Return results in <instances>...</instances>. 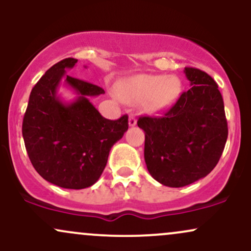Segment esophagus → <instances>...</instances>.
Here are the masks:
<instances>
[{
  "label": "esophagus",
  "mask_w": 251,
  "mask_h": 251,
  "mask_svg": "<svg viewBox=\"0 0 251 251\" xmlns=\"http://www.w3.org/2000/svg\"><path fill=\"white\" fill-rule=\"evenodd\" d=\"M135 124H137V118H135L133 114H131V116L128 117V125L129 126H134Z\"/></svg>",
  "instance_id": "esophagus-1"
}]
</instances>
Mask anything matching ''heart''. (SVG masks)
I'll list each match as a JSON object with an SVG mask.
<instances>
[{
  "instance_id": "b5f03b06",
  "label": "heart",
  "mask_w": 251,
  "mask_h": 251,
  "mask_svg": "<svg viewBox=\"0 0 251 251\" xmlns=\"http://www.w3.org/2000/svg\"><path fill=\"white\" fill-rule=\"evenodd\" d=\"M120 100L129 105L140 103L149 113H160L171 107L180 96L177 76L139 74L119 82L116 88Z\"/></svg>"
}]
</instances>
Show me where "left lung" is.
Wrapping results in <instances>:
<instances>
[{
  "label": "left lung",
  "mask_w": 251,
  "mask_h": 251,
  "mask_svg": "<svg viewBox=\"0 0 251 251\" xmlns=\"http://www.w3.org/2000/svg\"><path fill=\"white\" fill-rule=\"evenodd\" d=\"M191 88L163 117H140L144 158L150 175L170 188H181L214 170L227 138L224 102L217 83L197 68L184 70Z\"/></svg>",
  "instance_id": "1"
}]
</instances>
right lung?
I'll return each instance as SVG.
<instances>
[{
    "label": "right lung",
    "mask_w": 251,
    "mask_h": 251,
    "mask_svg": "<svg viewBox=\"0 0 251 251\" xmlns=\"http://www.w3.org/2000/svg\"><path fill=\"white\" fill-rule=\"evenodd\" d=\"M77 62L68 57L55 63L30 92L22 123L25 150L43 179L63 189L93 185L101 176L112 146L128 128V117L103 118L89 97L105 93L99 86L66 73ZM77 93L73 102L57 96L62 77Z\"/></svg>",
    "instance_id": "add662e5"
}]
</instances>
